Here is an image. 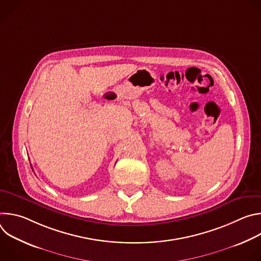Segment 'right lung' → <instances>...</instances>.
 Wrapping results in <instances>:
<instances>
[{
  "mask_svg": "<svg viewBox=\"0 0 261 261\" xmlns=\"http://www.w3.org/2000/svg\"><path fill=\"white\" fill-rule=\"evenodd\" d=\"M31 167H32V166H31Z\"/></svg>",
  "mask_w": 261,
  "mask_h": 261,
  "instance_id": "1",
  "label": "right lung"
}]
</instances>
